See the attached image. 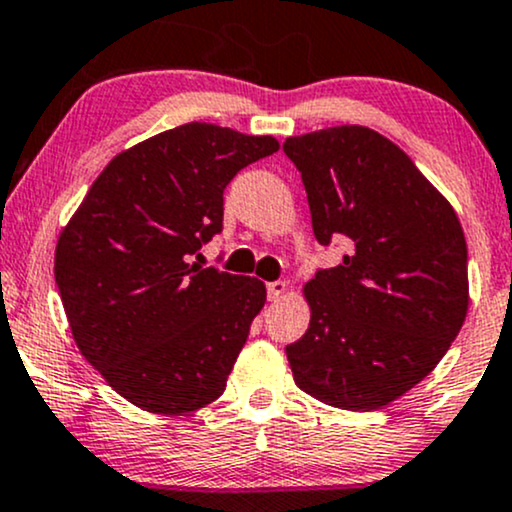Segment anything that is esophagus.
Listing matches in <instances>:
<instances>
[{
    "label": "esophagus",
    "mask_w": 512,
    "mask_h": 512,
    "mask_svg": "<svg viewBox=\"0 0 512 512\" xmlns=\"http://www.w3.org/2000/svg\"><path fill=\"white\" fill-rule=\"evenodd\" d=\"M286 289H289L286 281H272V284H267V298L269 301H279V298H284Z\"/></svg>",
    "instance_id": "esophagus-1"
}]
</instances>
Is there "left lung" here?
I'll return each mask as SVG.
<instances>
[{
  "mask_svg": "<svg viewBox=\"0 0 512 512\" xmlns=\"http://www.w3.org/2000/svg\"><path fill=\"white\" fill-rule=\"evenodd\" d=\"M320 245L346 240L337 267L303 286L310 325L286 346L293 380L349 411L395 402L438 366L469 308L467 243L455 209L375 129L289 137Z\"/></svg>",
  "mask_w": 512,
  "mask_h": 512,
  "instance_id": "left-lung-1",
  "label": "left lung"
}]
</instances>
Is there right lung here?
Returning a JSON list of instances; mask_svg holds the SVG:
<instances>
[{"instance_id": "add662e5", "label": "right lung", "mask_w": 512, "mask_h": 512, "mask_svg": "<svg viewBox=\"0 0 512 512\" xmlns=\"http://www.w3.org/2000/svg\"><path fill=\"white\" fill-rule=\"evenodd\" d=\"M274 137L190 122L117 154L62 228L55 281L79 351L117 395L178 416L214 402L264 308L255 276L192 255L223 226V190Z\"/></svg>"}]
</instances>
